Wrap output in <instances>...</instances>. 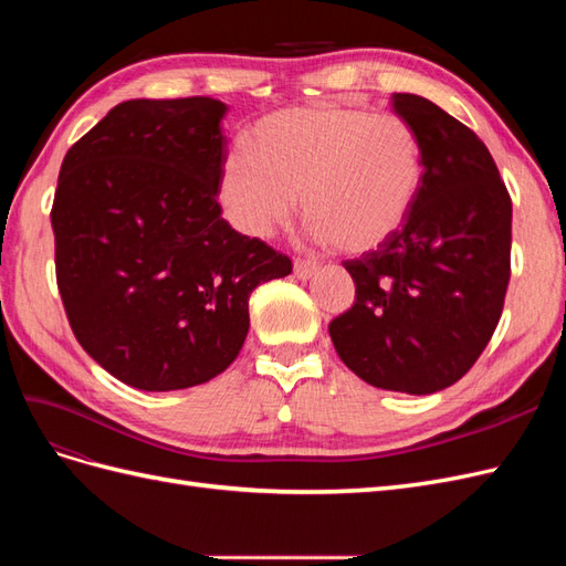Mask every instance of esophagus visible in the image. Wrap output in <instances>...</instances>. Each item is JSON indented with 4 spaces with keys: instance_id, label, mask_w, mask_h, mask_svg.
Listing matches in <instances>:
<instances>
[{
    "instance_id": "34e87169",
    "label": "esophagus",
    "mask_w": 566,
    "mask_h": 566,
    "mask_svg": "<svg viewBox=\"0 0 566 566\" xmlns=\"http://www.w3.org/2000/svg\"><path fill=\"white\" fill-rule=\"evenodd\" d=\"M293 271H295V276L300 281H306V279H312L314 273L318 271V262H314V260H297Z\"/></svg>"
}]
</instances>
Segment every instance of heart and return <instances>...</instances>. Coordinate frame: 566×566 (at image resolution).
Listing matches in <instances>:
<instances>
[{
    "mask_svg": "<svg viewBox=\"0 0 566 566\" xmlns=\"http://www.w3.org/2000/svg\"><path fill=\"white\" fill-rule=\"evenodd\" d=\"M231 150L217 198L229 224L266 241L293 221L300 196L321 243L364 254L399 233L422 186L420 136L403 117L321 104L256 119Z\"/></svg>",
    "mask_w": 566,
    "mask_h": 566,
    "instance_id": "obj_1",
    "label": "heart"
}]
</instances>
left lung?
Returning a JSON list of instances; mask_svg holds the SVG:
<instances>
[{
	"instance_id": "8db88e82",
	"label": "left lung",
	"mask_w": 566,
	"mask_h": 566,
	"mask_svg": "<svg viewBox=\"0 0 566 566\" xmlns=\"http://www.w3.org/2000/svg\"><path fill=\"white\" fill-rule=\"evenodd\" d=\"M391 108L420 136L422 186L391 241L345 262L356 300L328 333L364 382L420 397L458 382L499 325L512 202L470 127L416 94Z\"/></svg>"
}]
</instances>
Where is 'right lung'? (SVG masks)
<instances>
[{
	"instance_id": "obj_1",
	"label": "right lung",
	"mask_w": 566,
	"mask_h": 566,
	"mask_svg": "<svg viewBox=\"0 0 566 566\" xmlns=\"http://www.w3.org/2000/svg\"><path fill=\"white\" fill-rule=\"evenodd\" d=\"M227 111L210 96L132 98L63 158L59 293L82 349L129 387L217 378L248 337L252 290L293 271L221 217Z\"/></svg>"
}]
</instances>
